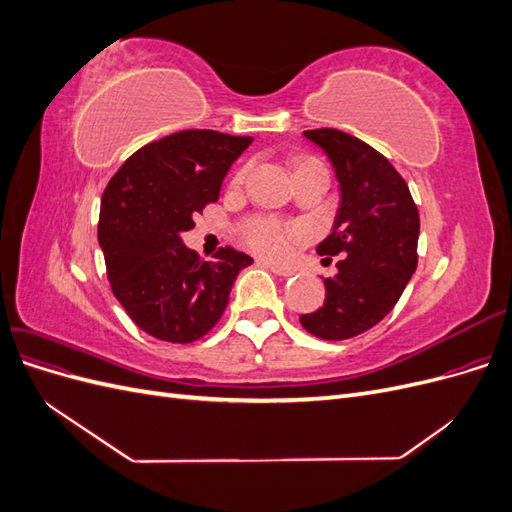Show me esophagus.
<instances>
[{
	"label": "esophagus",
	"instance_id": "1",
	"mask_svg": "<svg viewBox=\"0 0 512 512\" xmlns=\"http://www.w3.org/2000/svg\"><path fill=\"white\" fill-rule=\"evenodd\" d=\"M262 265H265L271 273H275L277 277H292L294 275V271L290 269V267H282V265H273V262H262Z\"/></svg>",
	"mask_w": 512,
	"mask_h": 512
}]
</instances>
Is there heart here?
Masks as SVG:
<instances>
[{"instance_id": "b5f03b06", "label": "heart", "mask_w": 512, "mask_h": 512, "mask_svg": "<svg viewBox=\"0 0 512 512\" xmlns=\"http://www.w3.org/2000/svg\"><path fill=\"white\" fill-rule=\"evenodd\" d=\"M312 166H324V164L314 158H299L294 162V170H297V173ZM247 173H250V166H241L235 173V177H232V185H241L247 179ZM241 237L258 254L277 258V256H284L294 243L301 241L305 237V230L297 224H282L271 218H252L243 224Z\"/></svg>"}]
</instances>
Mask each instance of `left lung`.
<instances>
[{
  "label": "left lung",
  "mask_w": 512,
  "mask_h": 512,
  "mask_svg": "<svg viewBox=\"0 0 512 512\" xmlns=\"http://www.w3.org/2000/svg\"><path fill=\"white\" fill-rule=\"evenodd\" d=\"M303 134L327 151L342 188L333 232L318 254L344 258L324 280L322 307L299 320L307 333L339 342L376 327L397 305L418 265L421 220L408 183L380 151L335 128Z\"/></svg>",
  "instance_id": "obj_1"
}]
</instances>
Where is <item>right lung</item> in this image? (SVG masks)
<instances>
[{
  "instance_id": "obj_1",
  "label": "right lung",
  "mask_w": 512,
  "mask_h": 512,
  "mask_svg": "<svg viewBox=\"0 0 512 512\" xmlns=\"http://www.w3.org/2000/svg\"><path fill=\"white\" fill-rule=\"evenodd\" d=\"M252 136L183 130L123 162L102 194L98 241L117 301L138 329L190 344L222 318L230 288L252 258L220 247L203 260L181 235L220 196L230 164Z\"/></svg>"
}]
</instances>
